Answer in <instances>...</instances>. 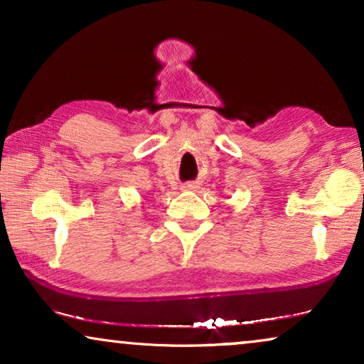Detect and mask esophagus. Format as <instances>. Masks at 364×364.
<instances>
[{
	"label": "esophagus",
	"mask_w": 364,
	"mask_h": 364,
	"mask_svg": "<svg viewBox=\"0 0 364 364\" xmlns=\"http://www.w3.org/2000/svg\"><path fill=\"white\" fill-rule=\"evenodd\" d=\"M197 186H196V183H191V182H188V183H186V186H183V188H187V191H192V188H196Z\"/></svg>",
	"instance_id": "1"
}]
</instances>
